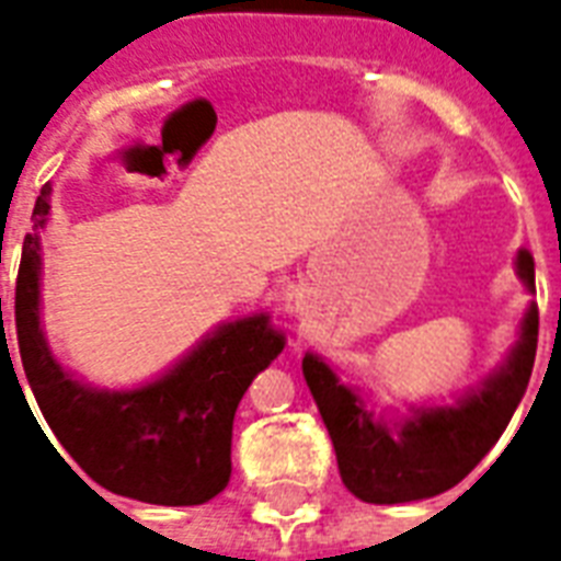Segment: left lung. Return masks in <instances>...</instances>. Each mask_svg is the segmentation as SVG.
Wrapping results in <instances>:
<instances>
[{"label": "left lung", "instance_id": "obj_1", "mask_svg": "<svg viewBox=\"0 0 561 561\" xmlns=\"http://www.w3.org/2000/svg\"><path fill=\"white\" fill-rule=\"evenodd\" d=\"M518 276L536 290L533 255L518 253ZM539 343V308L530 306L522 341L483 390L457 408H431L408 422L373 419L358 392L314 355L302 358V375L332 436L337 469L352 495L367 504H408L457 486L489 454L510 425L527 383Z\"/></svg>", "mask_w": 561, "mask_h": 561}]
</instances>
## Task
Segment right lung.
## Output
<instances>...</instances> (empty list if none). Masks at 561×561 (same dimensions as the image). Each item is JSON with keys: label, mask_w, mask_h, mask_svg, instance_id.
Instances as JSON below:
<instances>
[{"label": "right lung", "mask_w": 561, "mask_h": 561, "mask_svg": "<svg viewBox=\"0 0 561 561\" xmlns=\"http://www.w3.org/2000/svg\"><path fill=\"white\" fill-rule=\"evenodd\" d=\"M48 194V186L39 188L31 211L34 236L22 241L13 323L22 369L51 434L107 492L160 506L206 504L229 483L238 401L255 373L282 352V334L264 314L244 317L220 325L142 390L101 392L72 381L39 332L37 229L46 224Z\"/></svg>", "instance_id": "obj_1"}]
</instances>
